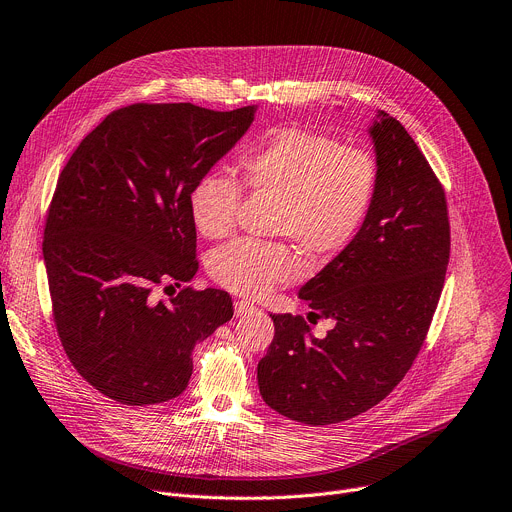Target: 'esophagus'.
<instances>
[{
	"mask_svg": "<svg viewBox=\"0 0 512 512\" xmlns=\"http://www.w3.org/2000/svg\"><path fill=\"white\" fill-rule=\"evenodd\" d=\"M255 310H257V306L251 304V302H247V300L235 302V314H237V316H247V314H253Z\"/></svg>",
	"mask_w": 512,
	"mask_h": 512,
	"instance_id": "34e87169",
	"label": "esophagus"
}]
</instances>
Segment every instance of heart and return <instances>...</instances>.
Returning <instances> with one entry per match:
<instances>
[{
	"label": "heart",
	"instance_id": "1",
	"mask_svg": "<svg viewBox=\"0 0 512 512\" xmlns=\"http://www.w3.org/2000/svg\"><path fill=\"white\" fill-rule=\"evenodd\" d=\"M237 171L243 188L277 198L273 230L312 259L331 257L351 243L378 188V163L367 151L298 126L265 134L239 157ZM241 196V185L232 177L204 173L188 198L200 235H230ZM300 269L286 245L255 239H239L210 259L212 280L241 296H263L296 280Z\"/></svg>",
	"mask_w": 512,
	"mask_h": 512
}]
</instances>
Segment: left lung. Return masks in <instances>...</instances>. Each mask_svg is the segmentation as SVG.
Returning a JSON list of instances; mask_svg holds the SVG:
<instances>
[{
  "mask_svg": "<svg viewBox=\"0 0 512 512\" xmlns=\"http://www.w3.org/2000/svg\"><path fill=\"white\" fill-rule=\"evenodd\" d=\"M378 188L351 243L300 288L316 318L271 314L275 335L257 365L269 408L333 425L382 402L421 351L445 284L449 218L443 185L406 128L380 110L369 126Z\"/></svg>",
  "mask_w": 512,
  "mask_h": 512,
  "instance_id": "8db88e82",
  "label": "left lung"
}]
</instances>
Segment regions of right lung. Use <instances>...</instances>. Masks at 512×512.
<instances>
[{
    "label": "right lung",
    "instance_id": "right-lung-1",
    "mask_svg": "<svg viewBox=\"0 0 512 512\" xmlns=\"http://www.w3.org/2000/svg\"><path fill=\"white\" fill-rule=\"evenodd\" d=\"M255 106L134 104L106 116L67 165L44 226V267L63 349L104 396L147 406L177 398L192 351L232 318L226 292L157 286L198 271L188 198L255 120Z\"/></svg>",
    "mask_w": 512,
    "mask_h": 512
}]
</instances>
